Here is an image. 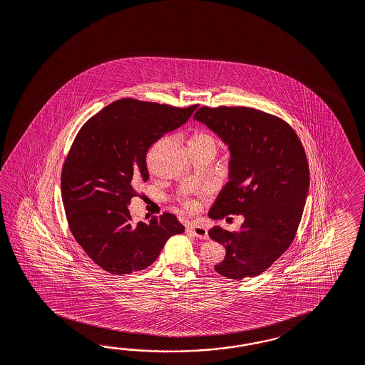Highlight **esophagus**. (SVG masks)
<instances>
[{
  "mask_svg": "<svg viewBox=\"0 0 365 365\" xmlns=\"http://www.w3.org/2000/svg\"><path fill=\"white\" fill-rule=\"evenodd\" d=\"M187 232L190 234H192V235H195V237H199V239H203V240H206L208 239V231L206 227L203 226H197V225H188Z\"/></svg>",
  "mask_w": 365,
  "mask_h": 365,
  "instance_id": "34e87169",
  "label": "esophagus"
}]
</instances>
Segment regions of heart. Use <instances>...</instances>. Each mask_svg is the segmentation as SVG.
<instances>
[{"instance_id": "obj_1", "label": "heart", "mask_w": 365, "mask_h": 365, "mask_svg": "<svg viewBox=\"0 0 365 365\" xmlns=\"http://www.w3.org/2000/svg\"><path fill=\"white\" fill-rule=\"evenodd\" d=\"M220 146L219 139L207 130H197L188 138V148L191 155H212L215 157ZM183 206L190 208V202L185 200Z\"/></svg>"}]
</instances>
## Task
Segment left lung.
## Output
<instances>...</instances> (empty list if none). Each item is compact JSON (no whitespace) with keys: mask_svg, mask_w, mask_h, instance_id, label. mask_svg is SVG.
<instances>
[{"mask_svg":"<svg viewBox=\"0 0 365 365\" xmlns=\"http://www.w3.org/2000/svg\"><path fill=\"white\" fill-rule=\"evenodd\" d=\"M194 118L217 133L231 151L230 180L210 217H245L239 231L219 226L208 231L226 247L215 271L235 280L255 277L295 239L309 186L306 151L286 120L257 108L202 106Z\"/></svg>","mask_w":365,"mask_h":365,"instance_id":"8db88e82","label":"left lung"}]
</instances>
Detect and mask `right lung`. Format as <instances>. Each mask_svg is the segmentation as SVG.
Masks as SVG:
<instances>
[{
    "mask_svg": "<svg viewBox=\"0 0 365 365\" xmlns=\"http://www.w3.org/2000/svg\"><path fill=\"white\" fill-rule=\"evenodd\" d=\"M197 108L122 98L79 128L62 168V202L73 237L102 269L115 275L145 269L168 237L185 232L166 211L134 223L128 205L148 179L150 146L183 125Z\"/></svg>",
    "mask_w": 365,
    "mask_h": 365,
    "instance_id": "add662e5",
    "label": "right lung"
}]
</instances>
